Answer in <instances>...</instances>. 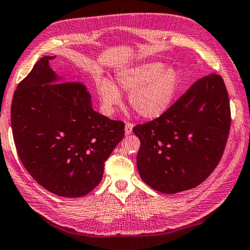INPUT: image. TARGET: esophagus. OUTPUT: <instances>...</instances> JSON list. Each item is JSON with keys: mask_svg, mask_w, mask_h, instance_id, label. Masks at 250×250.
I'll return each mask as SVG.
<instances>
[{"mask_svg": "<svg viewBox=\"0 0 250 250\" xmlns=\"http://www.w3.org/2000/svg\"><path fill=\"white\" fill-rule=\"evenodd\" d=\"M133 127H134V125L132 124V123H126V124H125V135L132 134Z\"/></svg>", "mask_w": 250, "mask_h": 250, "instance_id": "esophagus-1", "label": "esophagus"}]
</instances>
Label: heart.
I'll use <instances>...</instances> for the list:
<instances>
[{
	"label": "heart",
	"instance_id": "heart-1",
	"mask_svg": "<svg viewBox=\"0 0 250 250\" xmlns=\"http://www.w3.org/2000/svg\"><path fill=\"white\" fill-rule=\"evenodd\" d=\"M180 83L177 69L166 68L160 61H149L117 70L115 84L108 79L99 78L95 87L105 112L112 113L121 103V89L130 93L129 104L139 116L152 120L171 106Z\"/></svg>",
	"mask_w": 250,
	"mask_h": 250
}]
</instances>
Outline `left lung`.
<instances>
[{
  "mask_svg": "<svg viewBox=\"0 0 250 250\" xmlns=\"http://www.w3.org/2000/svg\"><path fill=\"white\" fill-rule=\"evenodd\" d=\"M229 128L224 81L208 74L163 115L133 128L141 141L137 168L143 181L166 194L199 186L220 163Z\"/></svg>",
  "mask_w": 250,
  "mask_h": 250,
  "instance_id": "1",
  "label": "left lung"
}]
</instances>
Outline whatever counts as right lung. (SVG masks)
Masks as SVG:
<instances>
[{"label":"right lung","instance_id":"obj_1","mask_svg":"<svg viewBox=\"0 0 250 250\" xmlns=\"http://www.w3.org/2000/svg\"><path fill=\"white\" fill-rule=\"evenodd\" d=\"M45 56L13 95L11 124L17 154L42 188L64 198L89 193L102 180L104 163L124 137L125 124L92 108L79 82H62Z\"/></svg>","mask_w":250,"mask_h":250}]
</instances>
